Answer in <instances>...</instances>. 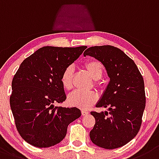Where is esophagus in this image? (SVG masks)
Segmentation results:
<instances>
[{
    "label": "esophagus",
    "mask_w": 159,
    "mask_h": 159,
    "mask_svg": "<svg viewBox=\"0 0 159 159\" xmlns=\"http://www.w3.org/2000/svg\"><path fill=\"white\" fill-rule=\"evenodd\" d=\"M81 114H82V116H86L89 114V111L86 110H81Z\"/></svg>",
    "instance_id": "obj_1"
}]
</instances>
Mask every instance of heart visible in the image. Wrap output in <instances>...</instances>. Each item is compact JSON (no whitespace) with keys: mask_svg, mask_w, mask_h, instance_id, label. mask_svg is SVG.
<instances>
[{"mask_svg":"<svg viewBox=\"0 0 159 159\" xmlns=\"http://www.w3.org/2000/svg\"><path fill=\"white\" fill-rule=\"evenodd\" d=\"M84 67L87 72L95 80V85L99 86V79H101L104 73V66L98 60H88L84 64ZM74 68L73 66H67L62 73L60 81L65 89L70 90L74 85ZM97 101V96L94 92H82L76 90L69 94L67 97V103L72 107H78L80 108H88Z\"/></svg>","mask_w":159,"mask_h":159,"instance_id":"1","label":"heart"}]
</instances>
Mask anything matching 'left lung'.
Listing matches in <instances>:
<instances>
[{
    "instance_id": "left-lung-1",
    "label": "left lung",
    "mask_w": 159,
    "mask_h": 159,
    "mask_svg": "<svg viewBox=\"0 0 159 159\" xmlns=\"http://www.w3.org/2000/svg\"><path fill=\"white\" fill-rule=\"evenodd\" d=\"M89 55L101 62L110 81L97 108L108 111H91L95 125L89 136L95 145L116 149L130 142L138 134L146 106L143 76L131 58L113 46H95L88 48Z\"/></svg>"
}]
</instances>
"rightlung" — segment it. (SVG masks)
<instances>
[{"label":"right lung","instance_id":"1","mask_svg":"<svg viewBox=\"0 0 159 159\" xmlns=\"http://www.w3.org/2000/svg\"><path fill=\"white\" fill-rule=\"evenodd\" d=\"M86 48L43 47L25 58L14 75L10 106L17 131L31 145L43 148L59 143L68 125L81 116L76 107L54 104L66 99L62 73Z\"/></svg>","mask_w":159,"mask_h":159}]
</instances>
